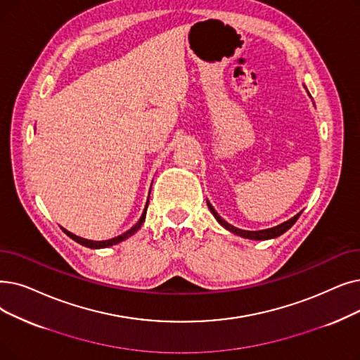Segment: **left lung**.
<instances>
[{"label": "left lung", "mask_w": 360, "mask_h": 360, "mask_svg": "<svg viewBox=\"0 0 360 360\" xmlns=\"http://www.w3.org/2000/svg\"><path fill=\"white\" fill-rule=\"evenodd\" d=\"M207 206H209L210 212L213 213V216L216 217V221H217L219 224H221L224 228H226L228 231L233 232V233H236V236H240V237L248 238V240H269V238H276V237H279V236H283V233H284L285 231H288V229L295 224L297 219H299L300 214H302V213L295 214L294 217L290 219V221H287V222H284V224H281V225H278V226L269 228V229H262V231H244V229H238V228H236V226H232L231 224L225 222L224 219L216 213V210L212 207V205H210L209 201H207Z\"/></svg>", "instance_id": "obj_1"}]
</instances>
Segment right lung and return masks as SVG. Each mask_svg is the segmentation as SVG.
I'll list each match as a JSON object with an SVG mask.
<instances>
[{
  "instance_id": "obj_1",
  "label": "right lung",
  "mask_w": 360,
  "mask_h": 360,
  "mask_svg": "<svg viewBox=\"0 0 360 360\" xmlns=\"http://www.w3.org/2000/svg\"><path fill=\"white\" fill-rule=\"evenodd\" d=\"M148 198H150V195H148ZM147 207H148V202H147V206H146V209H144V213H143L141 219H139L136 225H134L129 231H127L124 233H122V236H119V237H116V238H112V240H105V241H91V240H85V238H81V237H76L75 233H72V232H69V231H66V229H63V228H61V229H63L66 236H69L72 240H75L76 243H79V244H82V245H85V247H89V248H104V247H108V245H115V244H117V243H120V241H123V240L129 238L131 236H134V233H135L139 228H141V225H143V222H144L146 213H147Z\"/></svg>"
}]
</instances>
